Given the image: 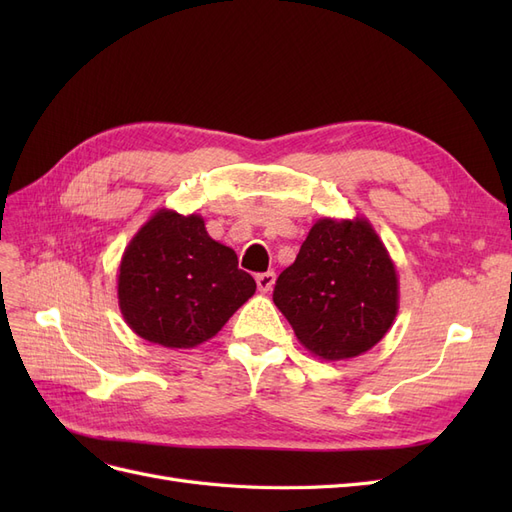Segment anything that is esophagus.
Segmentation results:
<instances>
[{"label": "esophagus", "mask_w": 512, "mask_h": 512, "mask_svg": "<svg viewBox=\"0 0 512 512\" xmlns=\"http://www.w3.org/2000/svg\"><path fill=\"white\" fill-rule=\"evenodd\" d=\"M256 284L260 292H269L275 286V273L267 271V273H258L256 275Z\"/></svg>", "instance_id": "1"}]
</instances>
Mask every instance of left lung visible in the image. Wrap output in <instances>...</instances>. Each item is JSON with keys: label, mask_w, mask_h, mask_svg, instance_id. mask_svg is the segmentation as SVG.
<instances>
[{"label": "left lung", "mask_w": 512, "mask_h": 512, "mask_svg": "<svg viewBox=\"0 0 512 512\" xmlns=\"http://www.w3.org/2000/svg\"><path fill=\"white\" fill-rule=\"evenodd\" d=\"M273 303L299 342L324 361L374 348L399 309L393 260L369 220L320 218L277 277Z\"/></svg>", "instance_id": "8db88e82"}]
</instances>
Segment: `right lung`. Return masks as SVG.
Wrapping results in <instances>:
<instances>
[{"label": "right lung", "mask_w": 512, "mask_h": 512, "mask_svg": "<svg viewBox=\"0 0 512 512\" xmlns=\"http://www.w3.org/2000/svg\"><path fill=\"white\" fill-rule=\"evenodd\" d=\"M256 292L235 250L213 241L200 215L160 209L121 256L117 297L128 327L151 344L194 348L222 331Z\"/></svg>", "instance_id": "add662e5"}]
</instances>
